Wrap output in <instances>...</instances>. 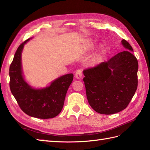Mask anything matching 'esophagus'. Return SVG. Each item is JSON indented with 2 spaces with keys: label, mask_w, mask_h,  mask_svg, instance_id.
<instances>
[{
  "label": "esophagus",
  "mask_w": 150,
  "mask_h": 150,
  "mask_svg": "<svg viewBox=\"0 0 150 150\" xmlns=\"http://www.w3.org/2000/svg\"><path fill=\"white\" fill-rule=\"evenodd\" d=\"M82 76V70L81 69H78L75 71V76L77 79H81Z\"/></svg>",
  "instance_id": "obj_1"
}]
</instances>
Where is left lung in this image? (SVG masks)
I'll use <instances>...</instances> for the list:
<instances>
[{"label":"left lung","mask_w":150,"mask_h":150,"mask_svg":"<svg viewBox=\"0 0 150 150\" xmlns=\"http://www.w3.org/2000/svg\"><path fill=\"white\" fill-rule=\"evenodd\" d=\"M122 44L125 51L83 71L88 102L99 113L111 115L125 109L137 88V59L129 42L123 39Z\"/></svg>","instance_id":"8db88e82"}]
</instances>
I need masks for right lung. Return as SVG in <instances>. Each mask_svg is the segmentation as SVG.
I'll return each mask as SVG.
<instances>
[{
  "label": "right lung",
  "instance_id": "1",
  "mask_svg": "<svg viewBox=\"0 0 150 150\" xmlns=\"http://www.w3.org/2000/svg\"><path fill=\"white\" fill-rule=\"evenodd\" d=\"M29 40L30 38L20 45L10 65V89L24 113L38 118H52L62 110L65 96L74 79V75L70 74L61 76L44 89L32 88L23 76L21 62L23 48Z\"/></svg>",
  "mask_w": 150,
  "mask_h": 150
}]
</instances>
